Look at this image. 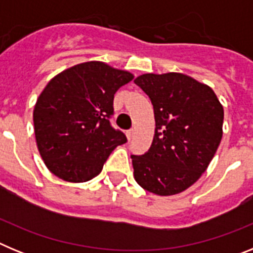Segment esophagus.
I'll use <instances>...</instances> for the list:
<instances>
[{
	"label": "esophagus",
	"mask_w": 253,
	"mask_h": 253,
	"mask_svg": "<svg viewBox=\"0 0 253 253\" xmlns=\"http://www.w3.org/2000/svg\"><path fill=\"white\" fill-rule=\"evenodd\" d=\"M134 137V131L133 130H128L126 131V138H128V140H131Z\"/></svg>",
	"instance_id": "obj_1"
}]
</instances>
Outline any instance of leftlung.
I'll list each match as a JSON object with an SVG mask.
<instances>
[{
  "mask_svg": "<svg viewBox=\"0 0 253 253\" xmlns=\"http://www.w3.org/2000/svg\"><path fill=\"white\" fill-rule=\"evenodd\" d=\"M134 82L149 96L156 120L149 151L131 156L134 178L156 195L182 193L200 178L220 144L222 104L208 84L182 73H146Z\"/></svg>",
  "mask_w": 253,
  "mask_h": 253,
  "instance_id": "left-lung-1",
  "label": "left lung"
}]
</instances>
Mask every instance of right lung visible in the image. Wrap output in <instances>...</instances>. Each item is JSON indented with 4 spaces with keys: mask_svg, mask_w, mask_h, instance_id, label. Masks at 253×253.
<instances>
[{
    "mask_svg": "<svg viewBox=\"0 0 253 253\" xmlns=\"http://www.w3.org/2000/svg\"><path fill=\"white\" fill-rule=\"evenodd\" d=\"M133 78L128 71L91 60L64 69L48 82L38 97L33 120L38 149L53 175L86 182L126 142L109 118L115 92Z\"/></svg>",
    "mask_w": 253,
    "mask_h": 253,
    "instance_id": "add662e5",
    "label": "right lung"
}]
</instances>
